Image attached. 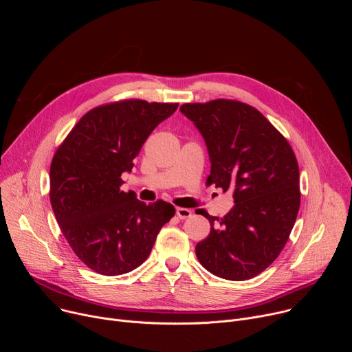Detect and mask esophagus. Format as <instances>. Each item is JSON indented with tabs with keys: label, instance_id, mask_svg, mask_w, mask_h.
Segmentation results:
<instances>
[{
	"label": "esophagus",
	"instance_id": "1",
	"mask_svg": "<svg viewBox=\"0 0 352 352\" xmlns=\"http://www.w3.org/2000/svg\"><path fill=\"white\" fill-rule=\"evenodd\" d=\"M177 216H178V219H181V220L189 219V217L192 216V210L185 209V208H177Z\"/></svg>",
	"mask_w": 352,
	"mask_h": 352
}]
</instances>
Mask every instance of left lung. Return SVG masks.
Instances as JSON below:
<instances>
[{
	"label": "left lung",
	"mask_w": 352,
	"mask_h": 352,
	"mask_svg": "<svg viewBox=\"0 0 352 352\" xmlns=\"http://www.w3.org/2000/svg\"><path fill=\"white\" fill-rule=\"evenodd\" d=\"M179 111L202 133L209 184L234 190L223 217L204 216L210 234L195 252L206 270L234 281L252 278L283 250L298 216L299 168L287 139L252 106L235 100L186 103Z\"/></svg>",
	"instance_id": "8db88e82"
}]
</instances>
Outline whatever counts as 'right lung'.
<instances>
[{"label": "right lung", "mask_w": 352, "mask_h": 352, "mask_svg": "<svg viewBox=\"0 0 352 352\" xmlns=\"http://www.w3.org/2000/svg\"><path fill=\"white\" fill-rule=\"evenodd\" d=\"M177 103L124 100L86 113L57 148L50 167V200L75 255L91 270L120 276L140 266L173 205H146L121 190V175L148 135L173 116Z\"/></svg>", "instance_id": "obj_1"}]
</instances>
